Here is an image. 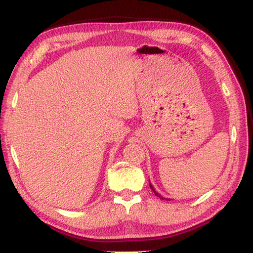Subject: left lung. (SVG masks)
<instances>
[{
    "label": "left lung",
    "instance_id": "obj_1",
    "mask_svg": "<svg viewBox=\"0 0 253 253\" xmlns=\"http://www.w3.org/2000/svg\"><path fill=\"white\" fill-rule=\"evenodd\" d=\"M149 186H150V189H151V190H153V191H154V193H155V194H156V196H157V197L159 198V199H162V200H169V201L170 200V199H169V198H164V197H163V196H161V194H159L158 192H156V190H155V189H154V186H153V185H151V183H150V182H149Z\"/></svg>",
    "mask_w": 253,
    "mask_h": 253
}]
</instances>
